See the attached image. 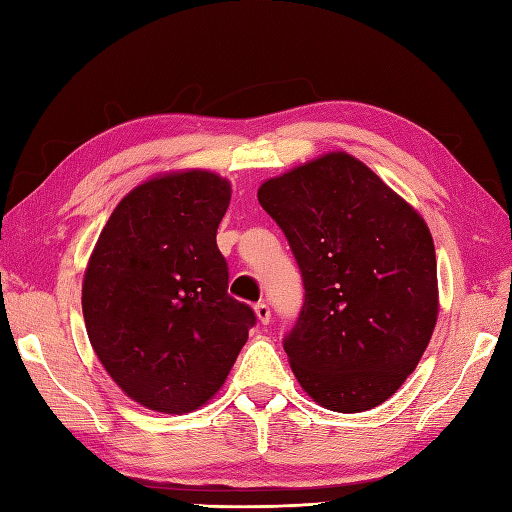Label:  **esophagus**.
<instances>
[{"instance_id":"esophagus-1","label":"esophagus","mask_w":512,"mask_h":512,"mask_svg":"<svg viewBox=\"0 0 512 512\" xmlns=\"http://www.w3.org/2000/svg\"><path fill=\"white\" fill-rule=\"evenodd\" d=\"M254 313H256V317H258V321L263 323V326H267L269 319H271V310H269V306H267L265 302H258V304L254 306Z\"/></svg>"}]
</instances>
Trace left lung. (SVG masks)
I'll return each instance as SVG.
<instances>
[{
	"label": "left lung",
	"mask_w": 512,
	"mask_h": 512,
	"mask_svg": "<svg viewBox=\"0 0 512 512\" xmlns=\"http://www.w3.org/2000/svg\"><path fill=\"white\" fill-rule=\"evenodd\" d=\"M258 202L302 273L304 304L284 336L297 382L336 413L389 400L426 352L439 313L426 221L343 152L267 180Z\"/></svg>",
	"instance_id": "1"
}]
</instances>
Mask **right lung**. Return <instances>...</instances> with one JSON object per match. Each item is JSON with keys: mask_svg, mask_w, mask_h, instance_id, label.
<instances>
[{"mask_svg": "<svg viewBox=\"0 0 512 512\" xmlns=\"http://www.w3.org/2000/svg\"><path fill=\"white\" fill-rule=\"evenodd\" d=\"M230 184L184 171L136 186L112 210L82 284L97 358L121 391L158 413H191L221 384L256 326L228 293L217 228Z\"/></svg>", "mask_w": 512, "mask_h": 512, "instance_id": "1", "label": "right lung"}]
</instances>
